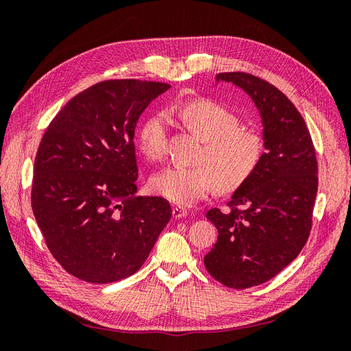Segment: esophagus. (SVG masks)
<instances>
[{
  "instance_id": "1",
  "label": "esophagus",
  "mask_w": 351,
  "mask_h": 351,
  "mask_svg": "<svg viewBox=\"0 0 351 351\" xmlns=\"http://www.w3.org/2000/svg\"><path fill=\"white\" fill-rule=\"evenodd\" d=\"M173 217L174 218H184V217H187V209H184L182 206H176L173 209Z\"/></svg>"
}]
</instances>
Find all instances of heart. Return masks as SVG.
<instances>
[{"label": "heart", "mask_w": 351, "mask_h": 351, "mask_svg": "<svg viewBox=\"0 0 351 351\" xmlns=\"http://www.w3.org/2000/svg\"><path fill=\"white\" fill-rule=\"evenodd\" d=\"M180 119L202 142L200 165L168 167L154 176L152 189L177 205H192L221 189L232 190L247 182L263 154L262 137L240 129L236 114L210 101L187 104L178 111ZM167 115L158 112L141 125L137 143L149 161H161L167 152Z\"/></svg>", "instance_id": "obj_1"}]
</instances>
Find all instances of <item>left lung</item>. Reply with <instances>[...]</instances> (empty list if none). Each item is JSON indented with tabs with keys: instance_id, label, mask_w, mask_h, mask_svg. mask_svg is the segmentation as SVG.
<instances>
[{
	"instance_id": "8db88e82",
	"label": "left lung",
	"mask_w": 351,
	"mask_h": 351,
	"mask_svg": "<svg viewBox=\"0 0 351 351\" xmlns=\"http://www.w3.org/2000/svg\"><path fill=\"white\" fill-rule=\"evenodd\" d=\"M254 104L262 124L261 162L231 195L227 210L206 218L218 240L204 258L208 272L230 289H249L274 278L309 237L317 192V162L300 112L271 83L249 73H218Z\"/></svg>"
}]
</instances>
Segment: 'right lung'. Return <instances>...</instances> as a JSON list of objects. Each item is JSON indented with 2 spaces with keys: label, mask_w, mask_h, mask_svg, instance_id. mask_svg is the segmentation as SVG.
<instances>
[{
  "label": "right lung",
  "mask_w": 351,
  "mask_h": 351,
  "mask_svg": "<svg viewBox=\"0 0 351 351\" xmlns=\"http://www.w3.org/2000/svg\"><path fill=\"white\" fill-rule=\"evenodd\" d=\"M165 83L93 84L70 99L42 137L32 209L47 246L73 277L108 284L139 269L171 218L164 197L136 196L134 130Z\"/></svg>",
  "instance_id": "1"
}]
</instances>
